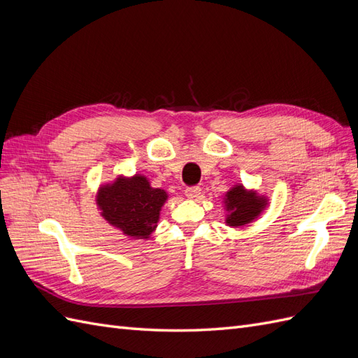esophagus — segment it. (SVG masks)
<instances>
[{"instance_id": "34e87169", "label": "esophagus", "mask_w": 358, "mask_h": 358, "mask_svg": "<svg viewBox=\"0 0 358 358\" xmlns=\"http://www.w3.org/2000/svg\"><path fill=\"white\" fill-rule=\"evenodd\" d=\"M200 192H201L200 187H188L185 189V194H187L188 199H197L200 196Z\"/></svg>"}]
</instances>
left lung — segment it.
<instances>
[{"mask_svg": "<svg viewBox=\"0 0 358 358\" xmlns=\"http://www.w3.org/2000/svg\"><path fill=\"white\" fill-rule=\"evenodd\" d=\"M227 209L230 210L227 224L233 227L248 224L262 212L264 200L258 199L254 192H246L243 187L237 185L227 192Z\"/></svg>", "mask_w": 358, "mask_h": 358, "instance_id": "obj_1", "label": "left lung"}]
</instances>
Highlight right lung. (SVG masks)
<instances>
[{"instance_id":"add662e5","label":"right lung","mask_w":358,"mask_h":358,"mask_svg":"<svg viewBox=\"0 0 358 358\" xmlns=\"http://www.w3.org/2000/svg\"><path fill=\"white\" fill-rule=\"evenodd\" d=\"M166 200L164 191L150 187L143 176H134L119 178L113 185L101 188L96 203L104 218L127 236L146 239L157 227L161 206Z\"/></svg>"}]
</instances>
